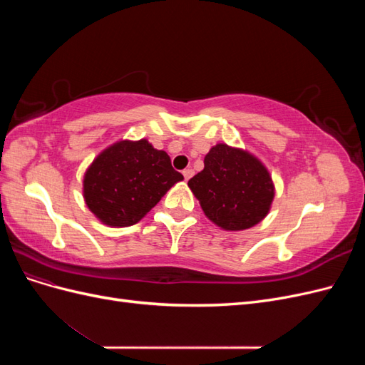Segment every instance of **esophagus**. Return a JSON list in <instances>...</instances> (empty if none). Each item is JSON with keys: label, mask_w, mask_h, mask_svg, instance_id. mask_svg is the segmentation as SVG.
Returning <instances> with one entry per match:
<instances>
[{"label": "esophagus", "mask_w": 365, "mask_h": 365, "mask_svg": "<svg viewBox=\"0 0 365 365\" xmlns=\"http://www.w3.org/2000/svg\"><path fill=\"white\" fill-rule=\"evenodd\" d=\"M182 175H184V180L189 181V180L192 178V176H193V170H192V169H184V170H182Z\"/></svg>", "instance_id": "obj_1"}]
</instances>
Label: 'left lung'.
I'll return each instance as SVG.
<instances>
[{"label":"left lung","instance_id":"1","mask_svg":"<svg viewBox=\"0 0 365 365\" xmlns=\"http://www.w3.org/2000/svg\"><path fill=\"white\" fill-rule=\"evenodd\" d=\"M204 215L225 231L248 230L268 216L275 185L271 173L251 152L217 143L204 169L189 181Z\"/></svg>","mask_w":365,"mask_h":365}]
</instances>
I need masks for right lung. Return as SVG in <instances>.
Listing matches in <instances>:
<instances>
[{"label": "right lung", "instance_id": "1", "mask_svg": "<svg viewBox=\"0 0 365 365\" xmlns=\"http://www.w3.org/2000/svg\"><path fill=\"white\" fill-rule=\"evenodd\" d=\"M182 180L168 152L146 138L120 140L88 165L82 192L86 207L102 224L121 228L140 222Z\"/></svg>", "mask_w": 365, "mask_h": 365}]
</instances>
